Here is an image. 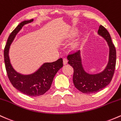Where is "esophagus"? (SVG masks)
I'll return each instance as SVG.
<instances>
[{"label":"esophagus","mask_w":121,"mask_h":121,"mask_svg":"<svg viewBox=\"0 0 121 121\" xmlns=\"http://www.w3.org/2000/svg\"><path fill=\"white\" fill-rule=\"evenodd\" d=\"M68 63V60L66 59H65V58H64V59H63V64L64 65H66Z\"/></svg>","instance_id":"esophagus-1"}]
</instances>
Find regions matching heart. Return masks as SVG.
<instances>
[{
    "mask_svg": "<svg viewBox=\"0 0 121 121\" xmlns=\"http://www.w3.org/2000/svg\"><path fill=\"white\" fill-rule=\"evenodd\" d=\"M75 35H76V33H73V34L70 35V36H75ZM76 46H78V44H77V45H76Z\"/></svg>",
    "mask_w": 121,
    "mask_h": 121,
    "instance_id": "1",
    "label": "heart"
}]
</instances>
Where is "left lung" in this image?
<instances>
[{"mask_svg": "<svg viewBox=\"0 0 121 121\" xmlns=\"http://www.w3.org/2000/svg\"><path fill=\"white\" fill-rule=\"evenodd\" d=\"M98 34L106 41L109 48V60L106 67L102 72L91 74L86 72L82 63L81 51L68 56V64L73 68V77L74 86L84 93L98 92L110 84L114 73L116 64V50L109 32L102 26L99 27Z\"/></svg>", "mask_w": 121, "mask_h": 121, "instance_id": "obj_1", "label": "left lung"}]
</instances>
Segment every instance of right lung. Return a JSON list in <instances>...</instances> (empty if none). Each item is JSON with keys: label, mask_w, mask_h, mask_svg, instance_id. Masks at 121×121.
<instances>
[{"label": "right lung", "mask_w": 121, "mask_h": 121, "mask_svg": "<svg viewBox=\"0 0 121 121\" xmlns=\"http://www.w3.org/2000/svg\"><path fill=\"white\" fill-rule=\"evenodd\" d=\"M33 21L34 19L23 21L11 33L4 50V57L8 78L13 87L23 94L36 97L43 95L49 89L54 77L63 66V61L61 58L56 61L44 62L37 70L30 74H22L15 70L9 59L10 45L23 26Z\"/></svg>", "instance_id": "right-lung-1"}]
</instances>
